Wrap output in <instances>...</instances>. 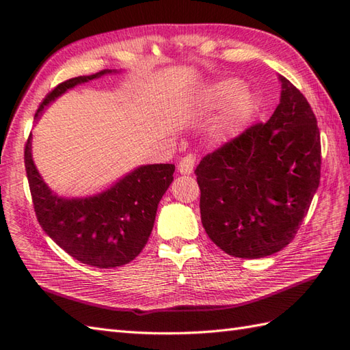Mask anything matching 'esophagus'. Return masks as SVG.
I'll list each match as a JSON object with an SVG mask.
<instances>
[{"mask_svg": "<svg viewBox=\"0 0 350 350\" xmlns=\"http://www.w3.org/2000/svg\"><path fill=\"white\" fill-rule=\"evenodd\" d=\"M194 161H196V159L193 156L183 157L180 163H178V172L183 174V175H190L193 172Z\"/></svg>", "mask_w": 350, "mask_h": 350, "instance_id": "esophagus-1", "label": "esophagus"}]
</instances>
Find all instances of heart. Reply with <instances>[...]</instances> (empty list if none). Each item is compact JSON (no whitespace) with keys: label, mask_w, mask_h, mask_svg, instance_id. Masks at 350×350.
Segmentation results:
<instances>
[{"label":"heart","mask_w":350,"mask_h":350,"mask_svg":"<svg viewBox=\"0 0 350 350\" xmlns=\"http://www.w3.org/2000/svg\"><path fill=\"white\" fill-rule=\"evenodd\" d=\"M203 105L209 111L224 108L219 123V133L233 138L246 126L257 111V98L250 89H243L239 79H223L204 89Z\"/></svg>","instance_id":"heart-1"}]
</instances>
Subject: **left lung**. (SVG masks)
<instances>
[{"mask_svg": "<svg viewBox=\"0 0 350 350\" xmlns=\"http://www.w3.org/2000/svg\"><path fill=\"white\" fill-rule=\"evenodd\" d=\"M266 124L203 157L196 167L204 232L237 258H262L294 239L321 178V136L313 111L285 77Z\"/></svg>", "mask_w": 350, "mask_h": 350, "instance_id": "left-lung-1", "label": "left lung"}]
</instances>
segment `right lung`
Masks as SVG:
<instances>
[{
  "instance_id": "1",
  "label": "right lung",
  "mask_w": 350,
  "mask_h": 350,
  "mask_svg": "<svg viewBox=\"0 0 350 350\" xmlns=\"http://www.w3.org/2000/svg\"><path fill=\"white\" fill-rule=\"evenodd\" d=\"M120 72L104 70L61 83L42 100L33 122L68 90ZM25 169L33 209L46 234L72 258L98 269L120 267L138 257L148 242L157 206L175 172V166L169 163L141 165L99 193L61 196L50 189L33 163L32 133L25 146Z\"/></svg>"
}]
</instances>
